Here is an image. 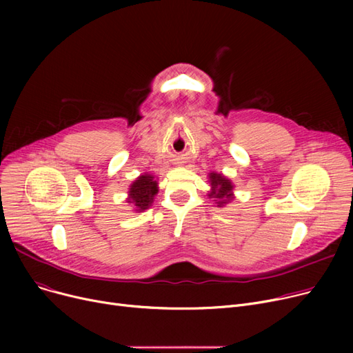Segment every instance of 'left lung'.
Masks as SVG:
<instances>
[{
    "mask_svg": "<svg viewBox=\"0 0 353 353\" xmlns=\"http://www.w3.org/2000/svg\"><path fill=\"white\" fill-rule=\"evenodd\" d=\"M210 181H212V192L209 196L217 199V205L219 208H221L226 203H229V200H232V183L230 180H228L225 176L221 174H216V173H210Z\"/></svg>",
    "mask_w": 353,
    "mask_h": 353,
    "instance_id": "obj_1",
    "label": "left lung"
}]
</instances>
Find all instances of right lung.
<instances>
[{
	"label": "right lung",
	"mask_w": 353,
	"mask_h": 353,
	"mask_svg": "<svg viewBox=\"0 0 353 353\" xmlns=\"http://www.w3.org/2000/svg\"><path fill=\"white\" fill-rule=\"evenodd\" d=\"M157 181L150 174L140 176L130 188V203H134L139 212L148 209L153 203V197L157 193Z\"/></svg>",
	"instance_id": "1"
}]
</instances>
